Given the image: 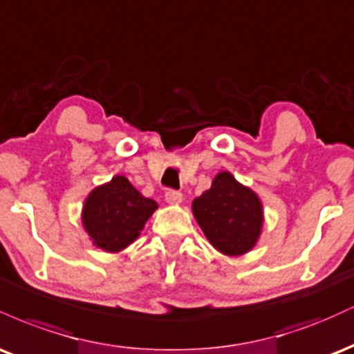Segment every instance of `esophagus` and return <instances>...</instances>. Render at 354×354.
<instances>
[{
  "instance_id": "34e87169",
  "label": "esophagus",
  "mask_w": 354,
  "mask_h": 354,
  "mask_svg": "<svg viewBox=\"0 0 354 354\" xmlns=\"http://www.w3.org/2000/svg\"><path fill=\"white\" fill-rule=\"evenodd\" d=\"M165 200L168 201L169 205H180L183 201V193H180V191L176 189H168L165 193Z\"/></svg>"
}]
</instances>
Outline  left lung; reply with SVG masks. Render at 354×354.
Here are the masks:
<instances>
[{"label": "left lung", "mask_w": 354, "mask_h": 354, "mask_svg": "<svg viewBox=\"0 0 354 354\" xmlns=\"http://www.w3.org/2000/svg\"><path fill=\"white\" fill-rule=\"evenodd\" d=\"M193 214L214 250L226 256L251 251L261 236L263 203L230 171L214 176L211 188L194 198Z\"/></svg>", "instance_id": "left-lung-1"}]
</instances>
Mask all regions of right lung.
Wrapping results in <instances>:
<instances>
[{
  "mask_svg": "<svg viewBox=\"0 0 354 354\" xmlns=\"http://www.w3.org/2000/svg\"><path fill=\"white\" fill-rule=\"evenodd\" d=\"M156 209V201L145 198L123 174H116L88 194L81 221L93 245L118 253L140 236Z\"/></svg>",
  "mask_w": 354,
  "mask_h": 354,
  "instance_id": "1",
  "label": "right lung"
}]
</instances>
